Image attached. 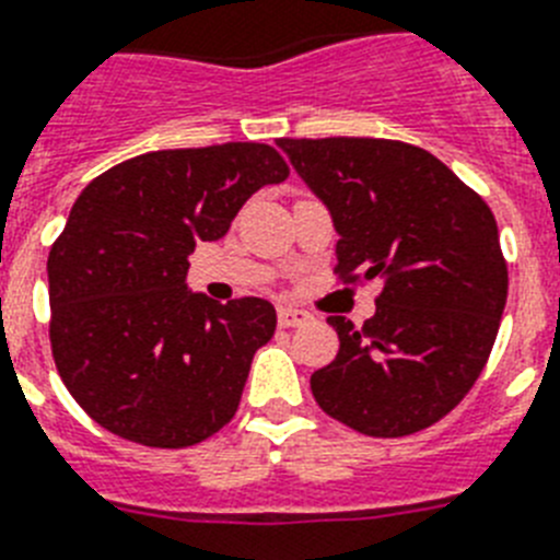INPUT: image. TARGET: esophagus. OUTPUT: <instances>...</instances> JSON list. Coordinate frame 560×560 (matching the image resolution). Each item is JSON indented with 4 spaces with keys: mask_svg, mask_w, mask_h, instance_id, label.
<instances>
[{
    "mask_svg": "<svg viewBox=\"0 0 560 560\" xmlns=\"http://www.w3.org/2000/svg\"><path fill=\"white\" fill-rule=\"evenodd\" d=\"M310 313L307 310H299V307H279V324L281 327H302V324L310 322Z\"/></svg>",
    "mask_w": 560,
    "mask_h": 560,
    "instance_id": "obj_1",
    "label": "esophagus"
}]
</instances>
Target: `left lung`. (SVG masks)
<instances>
[{"label": "left lung", "instance_id": "obj_1", "mask_svg": "<svg viewBox=\"0 0 560 560\" xmlns=\"http://www.w3.org/2000/svg\"><path fill=\"white\" fill-rule=\"evenodd\" d=\"M330 210L336 272L382 279L375 316H330L338 355L310 375L318 407L401 439L435 424L478 382L506 304V261L487 201L447 164L393 139H279Z\"/></svg>", "mask_w": 560, "mask_h": 560}]
</instances>
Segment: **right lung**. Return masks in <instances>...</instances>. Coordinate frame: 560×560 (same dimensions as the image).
<instances>
[{
  "label": "right lung",
  "instance_id": "1",
  "mask_svg": "<svg viewBox=\"0 0 560 560\" xmlns=\"http://www.w3.org/2000/svg\"><path fill=\"white\" fill-rule=\"evenodd\" d=\"M290 176L270 144L153 150L84 187L48 256L50 350L88 416L144 447H192L236 416L276 332L265 299L187 290L190 253L258 187Z\"/></svg>",
  "mask_w": 560,
  "mask_h": 560
}]
</instances>
